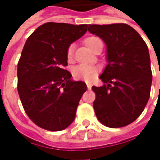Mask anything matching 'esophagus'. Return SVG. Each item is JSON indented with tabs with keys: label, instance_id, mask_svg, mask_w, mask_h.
Listing matches in <instances>:
<instances>
[{
	"label": "esophagus",
	"instance_id": "esophagus-1",
	"mask_svg": "<svg viewBox=\"0 0 160 160\" xmlns=\"http://www.w3.org/2000/svg\"><path fill=\"white\" fill-rule=\"evenodd\" d=\"M86 85H87V88L89 90H91V88H92V84L90 83H86Z\"/></svg>",
	"mask_w": 160,
	"mask_h": 160
}]
</instances>
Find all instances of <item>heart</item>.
<instances>
[{"instance_id": "1", "label": "heart", "mask_w": 160, "mask_h": 160, "mask_svg": "<svg viewBox=\"0 0 160 160\" xmlns=\"http://www.w3.org/2000/svg\"><path fill=\"white\" fill-rule=\"evenodd\" d=\"M100 41V39L96 36H89L85 38L83 42L86 46L89 48L90 50L93 51V48L96 45L97 42ZM66 55L68 61H71L73 59V55H74V46L70 44L67 48L66 51ZM99 72V68L95 66H91V65H78L76 66L73 70L72 74L73 77L77 80H83L86 82H91L92 80L94 79V77L97 76Z\"/></svg>"}]
</instances>
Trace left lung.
Returning <instances> with one entry per match:
<instances>
[{"mask_svg":"<svg viewBox=\"0 0 160 160\" xmlns=\"http://www.w3.org/2000/svg\"><path fill=\"white\" fill-rule=\"evenodd\" d=\"M90 33L107 44L108 65L92 86L93 108L104 126L123 127L143 111L151 95L152 73L148 46L141 35L126 24L89 25Z\"/></svg>","mask_w":160,"mask_h":160,"instance_id":"8db88e82","label":"left lung"}]
</instances>
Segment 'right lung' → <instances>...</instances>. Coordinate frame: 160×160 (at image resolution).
Segmentation results:
<instances>
[{"instance_id":"add662e5","label":"right lung","mask_w":160,"mask_h":160,"mask_svg":"<svg viewBox=\"0 0 160 160\" xmlns=\"http://www.w3.org/2000/svg\"><path fill=\"white\" fill-rule=\"evenodd\" d=\"M87 25L48 22L28 38L18 63V92L23 108L36 126L64 130L76 118L79 101L87 89L73 81L67 48L82 37Z\"/></svg>"}]
</instances>
